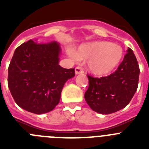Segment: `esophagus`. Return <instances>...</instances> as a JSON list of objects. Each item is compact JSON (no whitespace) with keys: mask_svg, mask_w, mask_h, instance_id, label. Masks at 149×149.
<instances>
[{"mask_svg":"<svg viewBox=\"0 0 149 149\" xmlns=\"http://www.w3.org/2000/svg\"><path fill=\"white\" fill-rule=\"evenodd\" d=\"M84 68H83V67L77 66L75 68V74H76L84 73Z\"/></svg>","mask_w":149,"mask_h":149,"instance_id":"obj_1","label":"esophagus"}]
</instances>
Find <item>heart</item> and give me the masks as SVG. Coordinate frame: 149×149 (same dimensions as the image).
<instances>
[{
    "label": "heart",
    "instance_id": "1",
    "mask_svg": "<svg viewBox=\"0 0 149 149\" xmlns=\"http://www.w3.org/2000/svg\"><path fill=\"white\" fill-rule=\"evenodd\" d=\"M72 58L89 60V68L93 73L103 75L113 71L119 65L123 56V50L119 45L99 41L81 45L76 54L69 51Z\"/></svg>",
    "mask_w": 149,
    "mask_h": 149
}]
</instances>
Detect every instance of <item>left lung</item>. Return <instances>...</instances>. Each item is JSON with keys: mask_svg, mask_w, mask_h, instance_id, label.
<instances>
[{"mask_svg": "<svg viewBox=\"0 0 149 149\" xmlns=\"http://www.w3.org/2000/svg\"><path fill=\"white\" fill-rule=\"evenodd\" d=\"M118 68L106 77L87 74L89 88L84 97L91 109L98 113L110 114L125 107L138 87L139 68L136 56L129 48Z\"/></svg>", "mask_w": 149, "mask_h": 149, "instance_id": "obj_1", "label": "left lung"}]
</instances>
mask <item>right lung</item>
<instances>
[{"instance_id": "1", "label": "right lung", "mask_w": 149, "mask_h": 149, "mask_svg": "<svg viewBox=\"0 0 149 149\" xmlns=\"http://www.w3.org/2000/svg\"><path fill=\"white\" fill-rule=\"evenodd\" d=\"M60 45L55 41H27L15 49L8 68V86L18 106L36 114L45 113L60 102L65 83L74 68L59 65Z\"/></svg>"}]
</instances>
